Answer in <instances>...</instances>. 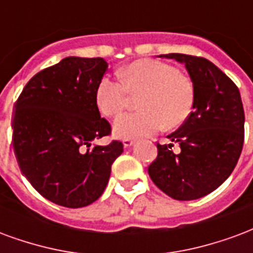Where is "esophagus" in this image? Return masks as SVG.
<instances>
[{"label": "esophagus", "mask_w": 253, "mask_h": 253, "mask_svg": "<svg viewBox=\"0 0 253 253\" xmlns=\"http://www.w3.org/2000/svg\"><path fill=\"white\" fill-rule=\"evenodd\" d=\"M123 144H124V148H129L130 145L133 144V141H132V139H124Z\"/></svg>", "instance_id": "obj_1"}]
</instances>
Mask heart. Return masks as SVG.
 <instances>
[{
	"label": "heart",
	"mask_w": 253,
	"mask_h": 253,
	"mask_svg": "<svg viewBox=\"0 0 253 253\" xmlns=\"http://www.w3.org/2000/svg\"><path fill=\"white\" fill-rule=\"evenodd\" d=\"M120 79L104 77L95 87V104L106 117L128 108L130 95H140V110L121 116L113 125L119 137H140L162 126L175 129L189 119L195 101L193 81L178 68L155 59H140L119 71Z\"/></svg>",
	"instance_id": "1"
}]
</instances>
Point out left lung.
I'll list each match as a JSON object with an SVG mask.
<instances>
[{
  "label": "left lung",
  "instance_id": "obj_1",
  "mask_svg": "<svg viewBox=\"0 0 253 253\" xmlns=\"http://www.w3.org/2000/svg\"><path fill=\"white\" fill-rule=\"evenodd\" d=\"M183 63L195 88L190 117L169 134L172 143H158V156L148 174L163 193L191 201L214 191L237 165L244 144V108L240 91L215 64L185 53L160 55ZM180 144V152L172 151Z\"/></svg>",
  "mask_w": 253,
  "mask_h": 253
}]
</instances>
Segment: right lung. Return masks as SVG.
Returning <instances> with one entry per match:
<instances>
[{
	"instance_id": "right-lung-1",
	"label": "right lung",
	"mask_w": 253,
	"mask_h": 253,
	"mask_svg": "<svg viewBox=\"0 0 253 253\" xmlns=\"http://www.w3.org/2000/svg\"><path fill=\"white\" fill-rule=\"evenodd\" d=\"M106 70L102 58L68 56L33 75L14 104L12 143L20 169L38 193L64 208L98 200L124 151L119 140L93 145L112 132L95 104Z\"/></svg>"
}]
</instances>
